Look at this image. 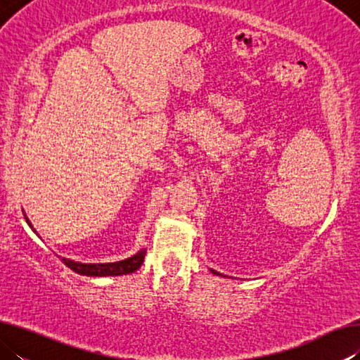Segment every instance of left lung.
Instances as JSON below:
<instances>
[{"mask_svg":"<svg viewBox=\"0 0 360 360\" xmlns=\"http://www.w3.org/2000/svg\"><path fill=\"white\" fill-rule=\"evenodd\" d=\"M211 273H214V275H217V276H222V275H221V273H217L216 270H211Z\"/></svg>","mask_w":360,"mask_h":360,"instance_id":"obj_1","label":"left lung"}]
</instances>
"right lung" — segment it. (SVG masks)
I'll list each match as a JSON object with an SVG mask.
<instances>
[{"label":"right lung","mask_w":360,"mask_h":360,"mask_svg":"<svg viewBox=\"0 0 360 360\" xmlns=\"http://www.w3.org/2000/svg\"><path fill=\"white\" fill-rule=\"evenodd\" d=\"M27 222L30 227L33 229V225L28 219ZM144 255H146V249L143 248L139 249L135 255H131V257L125 260L112 262V264H81V262H75L70 259H62V262L66 266L71 268L72 271H76L79 275H84V276H120V275H129V273L136 271L144 262Z\"/></svg>","instance_id":"right-lung-1"}]
</instances>
